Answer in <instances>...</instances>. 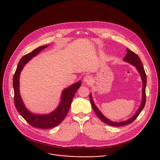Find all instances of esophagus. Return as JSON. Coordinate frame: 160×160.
<instances>
[{
  "mask_svg": "<svg viewBox=\"0 0 160 160\" xmlns=\"http://www.w3.org/2000/svg\"><path fill=\"white\" fill-rule=\"evenodd\" d=\"M92 81V78L91 76H89V75H87V76H85L83 78V81L87 84H90L91 82Z\"/></svg>",
  "mask_w": 160,
  "mask_h": 160,
  "instance_id": "esophagus-1",
  "label": "esophagus"
}]
</instances>
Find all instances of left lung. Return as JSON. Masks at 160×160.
<instances>
[{"label": "left lung", "instance_id": "1", "mask_svg": "<svg viewBox=\"0 0 160 160\" xmlns=\"http://www.w3.org/2000/svg\"><path fill=\"white\" fill-rule=\"evenodd\" d=\"M126 51H127V54H126L123 61L126 62H128V63L134 66L136 68V70L138 71V72H139V74L140 75V77H141V80H142V84L141 102V104H140L139 107L137 109L136 112L134 114V115L131 118H130L128 119H127L126 121H121V122L112 121L109 119L108 118H106L101 112V111L98 109V108L94 104L91 94H90V95H89L91 106H92V108L94 111L95 112L96 114L98 116V118L102 122H105V123H106L109 125L113 126H124V125L128 124L132 122L133 121H134L136 119V118L140 114V112L142 110L143 108L144 107L145 102H146V81L147 80H146V73H145L144 69L143 68L142 64L141 63V61L139 58L138 57V56L137 54L134 53L132 51H131L128 48L126 49Z\"/></svg>", "mask_w": 160, "mask_h": 160}]
</instances>
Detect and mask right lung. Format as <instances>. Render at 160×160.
I'll use <instances>...</instances> for the list:
<instances>
[{
  "instance_id": "1",
  "label": "right lung",
  "mask_w": 160,
  "mask_h": 160,
  "mask_svg": "<svg viewBox=\"0 0 160 160\" xmlns=\"http://www.w3.org/2000/svg\"><path fill=\"white\" fill-rule=\"evenodd\" d=\"M49 45L41 46L31 52L24 56L20 60L13 78L15 106L22 118L31 126L41 129H49L59 125L67 115L72 99L78 89L81 86V81H78L65 88L61 95L60 102L58 107L48 114H36L30 111L25 106L21 96L19 89V79L21 72L25 65L36 56L41 51Z\"/></svg>"
}]
</instances>
